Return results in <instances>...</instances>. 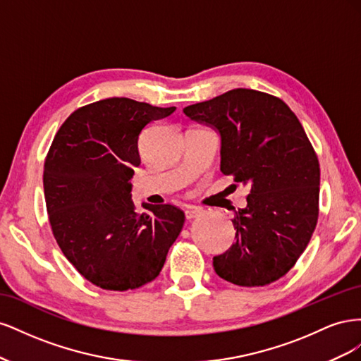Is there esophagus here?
<instances>
[{
	"label": "esophagus",
	"instance_id": "esophagus-1",
	"mask_svg": "<svg viewBox=\"0 0 361 361\" xmlns=\"http://www.w3.org/2000/svg\"><path fill=\"white\" fill-rule=\"evenodd\" d=\"M203 214L202 207H195V206H190L187 211H185V216H187V220H192V218L199 216Z\"/></svg>",
	"mask_w": 361,
	"mask_h": 361
}]
</instances>
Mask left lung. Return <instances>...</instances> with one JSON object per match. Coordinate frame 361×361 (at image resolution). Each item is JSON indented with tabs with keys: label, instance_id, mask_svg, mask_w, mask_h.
Returning <instances> with one entry per match:
<instances>
[{
	"label": "left lung",
	"instance_id": "left-lung-1",
	"mask_svg": "<svg viewBox=\"0 0 361 361\" xmlns=\"http://www.w3.org/2000/svg\"><path fill=\"white\" fill-rule=\"evenodd\" d=\"M221 138L224 174L248 185L235 211V239L214 269L238 286H265L295 265L318 223L319 162L300 120L276 96L233 89L183 108Z\"/></svg>",
	"mask_w": 361,
	"mask_h": 361
}]
</instances>
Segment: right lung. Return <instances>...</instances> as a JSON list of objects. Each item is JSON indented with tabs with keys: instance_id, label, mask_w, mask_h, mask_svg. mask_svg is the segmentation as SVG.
<instances>
[{
	"instance_id": "right-lung-1",
	"label": "right lung",
	"mask_w": 361,
	"mask_h": 361,
	"mask_svg": "<svg viewBox=\"0 0 361 361\" xmlns=\"http://www.w3.org/2000/svg\"><path fill=\"white\" fill-rule=\"evenodd\" d=\"M176 108L110 97L73 111L54 137L43 170L54 238L80 274L106 290L155 280L185 214L173 204L130 199L138 137Z\"/></svg>"
}]
</instances>
